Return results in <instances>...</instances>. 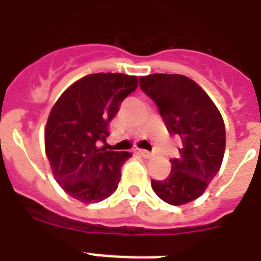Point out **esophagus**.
I'll return each mask as SVG.
<instances>
[{"instance_id": "34e87169", "label": "esophagus", "mask_w": 261, "mask_h": 261, "mask_svg": "<svg viewBox=\"0 0 261 261\" xmlns=\"http://www.w3.org/2000/svg\"><path fill=\"white\" fill-rule=\"evenodd\" d=\"M138 153H139V154H141V155H142L143 159H150L151 155H153V154H151V153H150V151H149V150H145V149H141V150H139Z\"/></svg>"}]
</instances>
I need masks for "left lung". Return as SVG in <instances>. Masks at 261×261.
Masks as SVG:
<instances>
[{"label":"left lung","mask_w":261,"mask_h":261,"mask_svg":"<svg viewBox=\"0 0 261 261\" xmlns=\"http://www.w3.org/2000/svg\"><path fill=\"white\" fill-rule=\"evenodd\" d=\"M139 87L155 102L169 134L181 141L171 174L151 180L164 202L180 206L198 199L218 173L225 153V124L207 93L186 75L139 77Z\"/></svg>","instance_id":"8db88e82"}]
</instances>
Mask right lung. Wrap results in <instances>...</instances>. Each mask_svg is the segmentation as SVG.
I'll return each mask as SVG.
<instances>
[{
  "instance_id": "1",
  "label": "right lung",
  "mask_w": 261,
  "mask_h": 261,
  "mask_svg": "<svg viewBox=\"0 0 261 261\" xmlns=\"http://www.w3.org/2000/svg\"><path fill=\"white\" fill-rule=\"evenodd\" d=\"M138 87L135 75L97 73L67 88L55 102L44 130L46 154L55 180L71 198L97 203L114 194L128 151L98 147L120 104Z\"/></svg>"
}]
</instances>
